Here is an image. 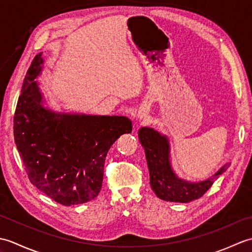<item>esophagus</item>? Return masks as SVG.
Returning a JSON list of instances; mask_svg holds the SVG:
<instances>
[{"instance_id":"1","label":"esophagus","mask_w":252,"mask_h":252,"mask_svg":"<svg viewBox=\"0 0 252 252\" xmlns=\"http://www.w3.org/2000/svg\"><path fill=\"white\" fill-rule=\"evenodd\" d=\"M147 115H148V110L146 108H143V109H141L140 111H138L137 117H138V119L142 120V119H144V118H146Z\"/></svg>"}]
</instances>
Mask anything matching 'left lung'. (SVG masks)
<instances>
[{
	"instance_id": "obj_1",
	"label": "left lung",
	"mask_w": 252,
	"mask_h": 252,
	"mask_svg": "<svg viewBox=\"0 0 252 252\" xmlns=\"http://www.w3.org/2000/svg\"><path fill=\"white\" fill-rule=\"evenodd\" d=\"M138 138L144 147L149 170L151 186L160 199L171 202H189L200 198L210 189L215 181L225 172L229 163L199 182H189L179 178L170 161L169 138L153 127L143 126L138 130Z\"/></svg>"
}]
</instances>
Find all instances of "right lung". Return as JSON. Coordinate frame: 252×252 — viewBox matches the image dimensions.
I'll use <instances>...</instances> for the list:
<instances>
[{
    "mask_svg": "<svg viewBox=\"0 0 252 252\" xmlns=\"http://www.w3.org/2000/svg\"><path fill=\"white\" fill-rule=\"evenodd\" d=\"M39 53L27 71L14 116V138L30 182L63 206L98 195L104 164L117 138L132 132L123 116L55 111L46 106L35 79L43 69Z\"/></svg>",
    "mask_w": 252,
    "mask_h": 252,
    "instance_id": "right-lung-1",
    "label": "right lung"
}]
</instances>
